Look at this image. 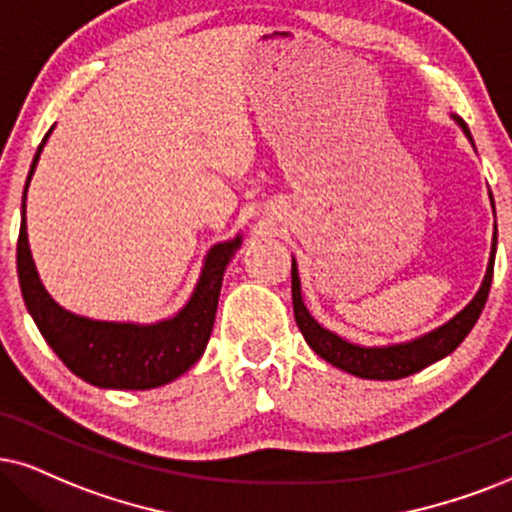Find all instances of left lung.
Returning <instances> with one entry per match:
<instances>
[{
  "label": "left lung",
  "mask_w": 512,
  "mask_h": 512,
  "mask_svg": "<svg viewBox=\"0 0 512 512\" xmlns=\"http://www.w3.org/2000/svg\"><path fill=\"white\" fill-rule=\"evenodd\" d=\"M451 118L456 120V125L463 129V134L472 144L468 125H465L458 115H451ZM489 200H491V208H494L491 191H489ZM494 217H496V210H494ZM494 260H496V224H494V238H491V255L487 264V274H484V281L480 290L475 293V297L465 304L454 319L446 321L444 326L420 335L416 340L397 342V345H385V347L354 345V342L340 338L338 333L323 328L321 323L309 314V309L304 307L300 274H297V264L293 260V271H290V274H293V312H295L297 328L302 331L307 345L312 347L321 359H326L328 364L342 368V371L357 375V378H366V380L406 378V375L423 371L425 366L435 364V361L444 359L446 354L454 352V349L465 340V335L472 331V326H475L477 319H480L484 304H487L491 276H494Z\"/></svg>",
  "instance_id": "left-lung-1"
}]
</instances>
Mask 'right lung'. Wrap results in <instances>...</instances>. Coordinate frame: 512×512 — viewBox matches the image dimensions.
<instances>
[{"mask_svg":"<svg viewBox=\"0 0 512 512\" xmlns=\"http://www.w3.org/2000/svg\"><path fill=\"white\" fill-rule=\"evenodd\" d=\"M51 132L54 127L49 129L32 158L23 191L16 264L25 307L56 357L89 385L103 387V390H153V387L172 383L181 373L189 371L208 347L224 271L236 250L241 248L243 236L238 234L231 241L212 245L189 302L172 319L158 323H122L96 321L68 312L42 286L40 274L32 262L28 222H25V196H28L30 179Z\"/></svg>","mask_w":512,"mask_h":512,"instance_id":"1","label":"right lung"}]
</instances>
